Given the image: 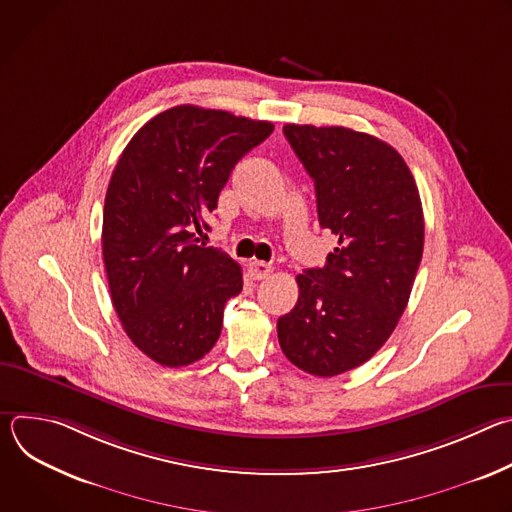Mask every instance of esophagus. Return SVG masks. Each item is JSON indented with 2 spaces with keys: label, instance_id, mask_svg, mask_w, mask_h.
Listing matches in <instances>:
<instances>
[{
  "label": "esophagus",
  "instance_id": "esophagus-1",
  "mask_svg": "<svg viewBox=\"0 0 512 512\" xmlns=\"http://www.w3.org/2000/svg\"><path fill=\"white\" fill-rule=\"evenodd\" d=\"M271 271H273V269H271V265H269V263H265V261H251V263H249V267H247L249 277H251V279H255V281L265 279Z\"/></svg>",
  "mask_w": 512,
  "mask_h": 512
}]
</instances>
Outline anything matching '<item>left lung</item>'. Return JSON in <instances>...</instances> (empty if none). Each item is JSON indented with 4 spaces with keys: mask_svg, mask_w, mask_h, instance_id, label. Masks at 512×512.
Instances as JSON below:
<instances>
[{
    "mask_svg": "<svg viewBox=\"0 0 512 512\" xmlns=\"http://www.w3.org/2000/svg\"><path fill=\"white\" fill-rule=\"evenodd\" d=\"M283 133L316 186L318 221L338 245L298 275L300 298L277 320L283 354L316 377L367 362L407 308L423 255V208L401 154L348 127L287 123Z\"/></svg>",
    "mask_w": 512,
    "mask_h": 512,
    "instance_id": "8db88e82",
    "label": "left lung"
}]
</instances>
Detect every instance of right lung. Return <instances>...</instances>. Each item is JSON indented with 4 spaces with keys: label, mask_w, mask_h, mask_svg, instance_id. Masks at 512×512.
<instances>
[{
    "label": "right lung",
    "mask_w": 512,
    "mask_h": 512,
    "mask_svg": "<svg viewBox=\"0 0 512 512\" xmlns=\"http://www.w3.org/2000/svg\"><path fill=\"white\" fill-rule=\"evenodd\" d=\"M273 131L269 121L196 105L145 123L123 150L105 196L103 261L129 340L164 367L200 360L243 289L227 253L198 245L235 164Z\"/></svg>",
    "instance_id": "right-lung-1"
}]
</instances>
